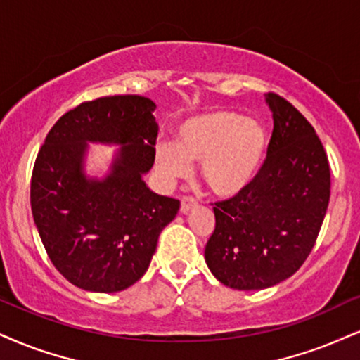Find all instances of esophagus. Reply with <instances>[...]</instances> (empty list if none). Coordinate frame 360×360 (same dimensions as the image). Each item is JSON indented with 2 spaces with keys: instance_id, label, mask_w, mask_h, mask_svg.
Instances as JSON below:
<instances>
[{
  "instance_id": "34e87169",
  "label": "esophagus",
  "mask_w": 360,
  "mask_h": 360,
  "mask_svg": "<svg viewBox=\"0 0 360 360\" xmlns=\"http://www.w3.org/2000/svg\"><path fill=\"white\" fill-rule=\"evenodd\" d=\"M193 207H197V202H195L192 197L181 198V203H180V212H181V214H188V212L192 210Z\"/></svg>"
}]
</instances>
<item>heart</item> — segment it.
Segmentation results:
<instances>
[{"label":"heart","instance_id":"obj_1","mask_svg":"<svg viewBox=\"0 0 360 360\" xmlns=\"http://www.w3.org/2000/svg\"><path fill=\"white\" fill-rule=\"evenodd\" d=\"M269 135L262 123L227 108L192 115L179 123L175 141L155 146V167L167 180L200 163V175L217 197L232 198L250 188L265 165Z\"/></svg>","mask_w":360,"mask_h":360}]
</instances>
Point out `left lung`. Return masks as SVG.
Masks as SVG:
<instances>
[{"label": "left lung", "instance_id": "obj_1", "mask_svg": "<svg viewBox=\"0 0 360 360\" xmlns=\"http://www.w3.org/2000/svg\"><path fill=\"white\" fill-rule=\"evenodd\" d=\"M269 157L245 192L215 203L207 267L224 285L262 290L292 277L307 259L330 198L326 150L299 110L269 93Z\"/></svg>", "mask_w": 360, "mask_h": 360}]
</instances>
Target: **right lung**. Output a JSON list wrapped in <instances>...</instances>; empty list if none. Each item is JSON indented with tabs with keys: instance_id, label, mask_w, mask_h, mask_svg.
<instances>
[{
	"instance_id": "add662e5",
	"label": "right lung",
	"mask_w": 360,
	"mask_h": 360,
	"mask_svg": "<svg viewBox=\"0 0 360 360\" xmlns=\"http://www.w3.org/2000/svg\"><path fill=\"white\" fill-rule=\"evenodd\" d=\"M157 105L105 96L70 110L44 139L31 176V212L46 254L68 282L113 294L148 270L180 202L148 188ZM90 144L118 146L101 176L87 170Z\"/></svg>"
}]
</instances>
